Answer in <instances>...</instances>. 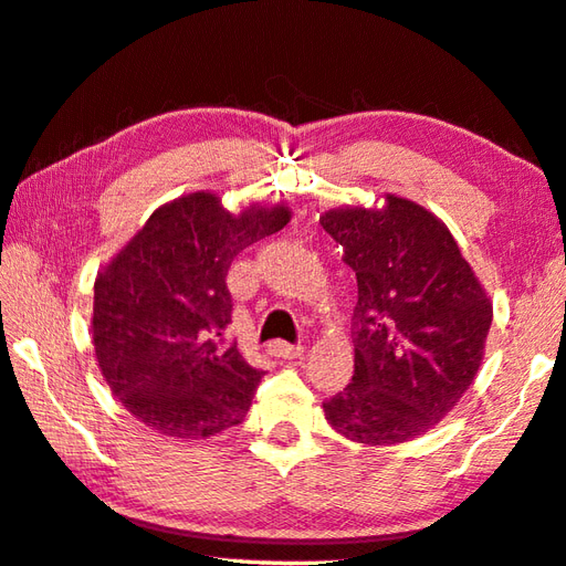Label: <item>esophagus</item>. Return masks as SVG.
Segmentation results:
<instances>
[{"label":"esophagus","mask_w":566,"mask_h":566,"mask_svg":"<svg viewBox=\"0 0 566 566\" xmlns=\"http://www.w3.org/2000/svg\"><path fill=\"white\" fill-rule=\"evenodd\" d=\"M270 354L280 356V358H300V356H304V346L302 344H286V342H272Z\"/></svg>","instance_id":"34e87169"}]
</instances>
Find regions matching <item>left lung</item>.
<instances>
[{"mask_svg": "<svg viewBox=\"0 0 566 566\" xmlns=\"http://www.w3.org/2000/svg\"><path fill=\"white\" fill-rule=\"evenodd\" d=\"M322 228L356 272L354 378L324 403L336 433L396 446L428 433L475 381L492 302L453 234L413 200L336 208Z\"/></svg>", "mask_w": 566, "mask_h": 566, "instance_id": "left-lung-1", "label": "left lung"}]
</instances>
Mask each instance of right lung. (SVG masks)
Listing matches in <instances>:
<instances>
[{
	"label": "right lung",
	"instance_id": "obj_1",
	"mask_svg": "<svg viewBox=\"0 0 566 566\" xmlns=\"http://www.w3.org/2000/svg\"><path fill=\"white\" fill-rule=\"evenodd\" d=\"M284 205L240 214L218 195L190 192L160 205L94 284L96 361L130 416L168 438L205 440L248 416L262 371L238 344L228 270L252 242L280 232Z\"/></svg>",
	"mask_w": 566,
	"mask_h": 566
}]
</instances>
